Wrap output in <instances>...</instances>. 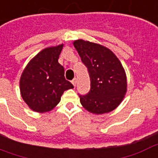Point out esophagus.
<instances>
[{
    "instance_id": "1",
    "label": "esophagus",
    "mask_w": 158,
    "mask_h": 158,
    "mask_svg": "<svg viewBox=\"0 0 158 158\" xmlns=\"http://www.w3.org/2000/svg\"><path fill=\"white\" fill-rule=\"evenodd\" d=\"M72 84H73V85L75 87L76 86V84H77V79H73V80H72Z\"/></svg>"
}]
</instances>
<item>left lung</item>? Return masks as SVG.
<instances>
[{
  "label": "left lung",
  "instance_id": "left-lung-1",
  "mask_svg": "<svg viewBox=\"0 0 158 158\" xmlns=\"http://www.w3.org/2000/svg\"><path fill=\"white\" fill-rule=\"evenodd\" d=\"M90 78V90L79 95L83 107L101 115L114 110L127 90V74L119 58L106 47L83 39L73 43Z\"/></svg>",
  "mask_w": 158,
  "mask_h": 158
}]
</instances>
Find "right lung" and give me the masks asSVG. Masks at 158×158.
I'll return each mask as SVG.
<instances>
[{"mask_svg": "<svg viewBox=\"0 0 158 158\" xmlns=\"http://www.w3.org/2000/svg\"><path fill=\"white\" fill-rule=\"evenodd\" d=\"M64 44L43 49L31 58L20 79V92L31 110H52L65 90L73 85L65 79L64 69L58 63Z\"/></svg>", "mask_w": 158, "mask_h": 158, "instance_id": "obj_1", "label": "right lung"}]
</instances>
